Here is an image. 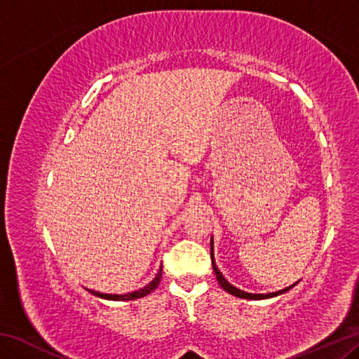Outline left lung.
Here are the masks:
<instances>
[{"instance_id":"8db88e82","label":"left lung","mask_w":359,"mask_h":359,"mask_svg":"<svg viewBox=\"0 0 359 359\" xmlns=\"http://www.w3.org/2000/svg\"><path fill=\"white\" fill-rule=\"evenodd\" d=\"M210 258H212V267H214V272H215V276H217L218 283H220V287H222L224 291H228L229 294L242 297V299H269V297H276V296L282 294V293H287L288 290L293 288L294 285L297 283V282H296V283H293V285H290V287H287V288L274 291V293H266V294H264V293H259V294H257V293H247V291L239 290V288H236L234 285H231V283L226 280V278H224V276L222 274V272L218 271V267H217V264H215V258H214V238L210 239Z\"/></svg>"}]
</instances>
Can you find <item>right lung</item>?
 I'll return each instance as SVG.
<instances>
[{
  "label": "right lung",
  "mask_w": 359,
  "mask_h": 359,
  "mask_svg": "<svg viewBox=\"0 0 359 359\" xmlns=\"http://www.w3.org/2000/svg\"><path fill=\"white\" fill-rule=\"evenodd\" d=\"M161 276H163V266H160V269H158L155 278L150 283H147V285H145V287L139 288L136 291H131V293H126V294H107V293H100V291H95V290H90V288H85V290H87L88 293H92L95 296L101 297V299H109V301H133V299H139V297H144V296L150 294L151 291H154L158 287V285H160Z\"/></svg>",
  "instance_id": "right-lung-1"
}]
</instances>
